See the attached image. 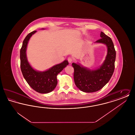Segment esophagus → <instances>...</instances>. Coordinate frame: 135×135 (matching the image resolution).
Instances as JSON below:
<instances>
[{
	"label": "esophagus",
	"mask_w": 135,
	"mask_h": 135,
	"mask_svg": "<svg viewBox=\"0 0 135 135\" xmlns=\"http://www.w3.org/2000/svg\"><path fill=\"white\" fill-rule=\"evenodd\" d=\"M68 62L69 63H71L72 62V61H73V59H72V58H71V57H69V58H68Z\"/></svg>",
	"instance_id": "1"
}]
</instances>
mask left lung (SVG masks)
<instances>
[{"label": "left lung", "mask_w": 135, "mask_h": 135, "mask_svg": "<svg viewBox=\"0 0 135 135\" xmlns=\"http://www.w3.org/2000/svg\"><path fill=\"white\" fill-rule=\"evenodd\" d=\"M101 38L96 43L105 44L107 47V54L102 65L95 70H90L83 66L73 63L74 80L77 88L83 91L93 93L101 90L108 83L114 70L116 51L112 39L103 32Z\"/></svg>", "instance_id": "left-lung-1"}]
</instances>
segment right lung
Returning a JSON list of instances; mask_svg holds the SVG:
<instances>
[{"instance_id":"obj_1","label":"right lung","mask_w":135,"mask_h":135,"mask_svg":"<svg viewBox=\"0 0 135 135\" xmlns=\"http://www.w3.org/2000/svg\"><path fill=\"white\" fill-rule=\"evenodd\" d=\"M36 32V31H33L29 33L23 42L20 50L21 69L27 83L31 88L39 93L46 94L52 91L56 87L58 83L57 75L69 63L67 60H65L45 71L34 70L28 62L26 50L29 39Z\"/></svg>"}]
</instances>
